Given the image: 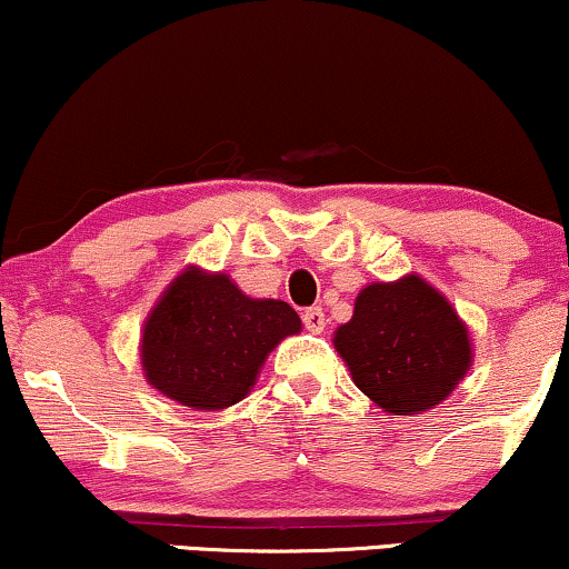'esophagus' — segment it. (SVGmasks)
Segmentation results:
<instances>
[{
	"instance_id": "esophagus-1",
	"label": "esophagus",
	"mask_w": 569,
	"mask_h": 569,
	"mask_svg": "<svg viewBox=\"0 0 569 569\" xmlns=\"http://www.w3.org/2000/svg\"><path fill=\"white\" fill-rule=\"evenodd\" d=\"M302 323L310 333H323L326 315H323V310H320V307H310V310L302 312Z\"/></svg>"
}]
</instances>
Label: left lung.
I'll return each instance as SVG.
<instances>
[{
  "label": "left lung",
  "instance_id": "left-lung-1",
  "mask_svg": "<svg viewBox=\"0 0 569 569\" xmlns=\"http://www.w3.org/2000/svg\"><path fill=\"white\" fill-rule=\"evenodd\" d=\"M333 345L360 392L392 416L437 406L471 366L467 326L416 276L362 289Z\"/></svg>",
  "mask_w": 569,
  "mask_h": 569
}]
</instances>
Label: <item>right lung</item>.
<instances>
[{
    "label": "right lung",
    "instance_id": "add662e5",
    "mask_svg": "<svg viewBox=\"0 0 569 569\" xmlns=\"http://www.w3.org/2000/svg\"><path fill=\"white\" fill-rule=\"evenodd\" d=\"M302 320L278 299H249L228 276L184 270L142 331V371L188 408L236 406L254 387L267 352Z\"/></svg>",
    "mask_w": 569,
    "mask_h": 569
}]
</instances>
